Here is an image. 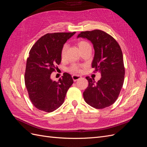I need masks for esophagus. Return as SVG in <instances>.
<instances>
[{"mask_svg": "<svg viewBox=\"0 0 147 147\" xmlns=\"http://www.w3.org/2000/svg\"><path fill=\"white\" fill-rule=\"evenodd\" d=\"M72 77V78H73L74 82H76L77 80H78V79L81 78L80 75H73Z\"/></svg>", "mask_w": 147, "mask_h": 147, "instance_id": "1", "label": "esophagus"}]
</instances>
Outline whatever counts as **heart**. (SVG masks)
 Masks as SVG:
<instances>
[{"mask_svg":"<svg viewBox=\"0 0 147 147\" xmlns=\"http://www.w3.org/2000/svg\"><path fill=\"white\" fill-rule=\"evenodd\" d=\"M77 45L80 49V50L81 51V52L84 50H86V49H88V48H91L90 43L88 42L86 40H82L78 41L77 42ZM67 48V45H63V48H62V49H61V57L62 59H64L65 58ZM69 70L70 72L74 73V74L78 73V72H81L82 66L80 65H78V64H72L69 67Z\"/></svg>","mask_w":147,"mask_h":147,"instance_id":"obj_1","label":"heart"}]
</instances>
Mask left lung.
Listing matches in <instances>:
<instances>
[{"label":"left lung","instance_id":"1","mask_svg":"<svg viewBox=\"0 0 147 147\" xmlns=\"http://www.w3.org/2000/svg\"><path fill=\"white\" fill-rule=\"evenodd\" d=\"M77 37L86 38L93 44L92 68L95 69L94 72L101 74L97 83L86 77L88 86L83 92L84 99L95 109L107 107L117 100L123 85L125 69L121 49L113 37L100 30L83 31Z\"/></svg>","mask_w":147,"mask_h":147}]
</instances>
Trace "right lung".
<instances>
[{
	"label": "right lung",
	"instance_id": "1",
	"mask_svg": "<svg viewBox=\"0 0 147 147\" xmlns=\"http://www.w3.org/2000/svg\"><path fill=\"white\" fill-rule=\"evenodd\" d=\"M75 34H47L30 49L26 62L24 82L31 102L40 110L49 113L58 109L74 83L68 73H64L57 82L52 80L50 76L61 63V51L64 44Z\"/></svg>",
	"mask_w": 147,
	"mask_h": 147
}]
</instances>
